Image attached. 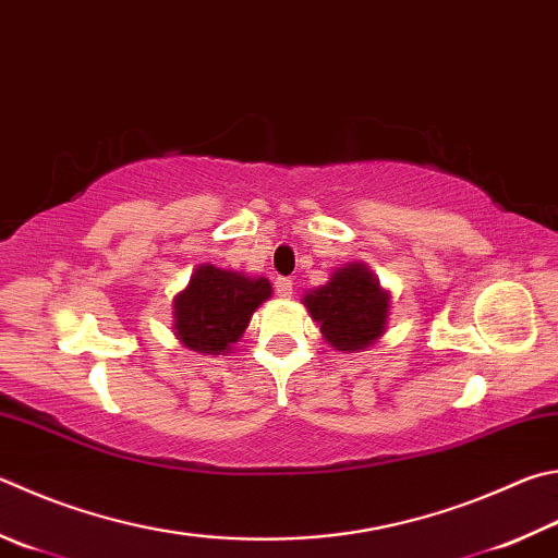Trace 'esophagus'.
<instances>
[{
    "label": "esophagus",
    "mask_w": 558,
    "mask_h": 558,
    "mask_svg": "<svg viewBox=\"0 0 558 558\" xmlns=\"http://www.w3.org/2000/svg\"><path fill=\"white\" fill-rule=\"evenodd\" d=\"M276 292L280 298H290L292 295V280L290 278H278L276 280Z\"/></svg>",
    "instance_id": "obj_1"
}]
</instances>
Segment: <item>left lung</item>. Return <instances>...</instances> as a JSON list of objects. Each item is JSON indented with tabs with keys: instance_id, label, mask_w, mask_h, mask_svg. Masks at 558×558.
I'll return each mask as SVG.
<instances>
[{
	"instance_id": "left-lung-1",
	"label": "left lung",
	"mask_w": 558,
	"mask_h": 558,
	"mask_svg": "<svg viewBox=\"0 0 558 558\" xmlns=\"http://www.w3.org/2000/svg\"><path fill=\"white\" fill-rule=\"evenodd\" d=\"M390 300V290L380 286L376 272L363 260H351L333 270L324 286L307 290L302 305L331 349L353 353L371 349L388 329Z\"/></svg>"
}]
</instances>
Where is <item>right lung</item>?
<instances>
[{
	"instance_id": "1",
	"label": "right lung",
	"mask_w": 558,
	"mask_h": 558,
	"mask_svg": "<svg viewBox=\"0 0 558 558\" xmlns=\"http://www.w3.org/2000/svg\"><path fill=\"white\" fill-rule=\"evenodd\" d=\"M272 286L266 278L202 263L173 298V333L182 347L205 356H227Z\"/></svg>"
}]
</instances>
